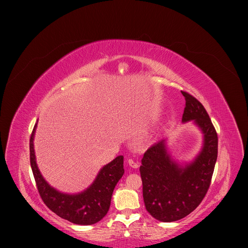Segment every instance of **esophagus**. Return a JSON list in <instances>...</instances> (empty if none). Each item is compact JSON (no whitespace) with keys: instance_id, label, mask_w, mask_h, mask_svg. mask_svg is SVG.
Instances as JSON below:
<instances>
[{"instance_id":"obj_1","label":"esophagus","mask_w":248,"mask_h":248,"mask_svg":"<svg viewBox=\"0 0 248 248\" xmlns=\"http://www.w3.org/2000/svg\"><path fill=\"white\" fill-rule=\"evenodd\" d=\"M127 163H128L129 166H131L132 168H135V169H137V168L140 167V164H139L137 161H135L134 159H128Z\"/></svg>"}]
</instances>
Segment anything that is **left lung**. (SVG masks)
I'll use <instances>...</instances> for the list:
<instances>
[{
  "label": "left lung",
  "mask_w": 248,
  "mask_h": 248,
  "mask_svg": "<svg viewBox=\"0 0 248 248\" xmlns=\"http://www.w3.org/2000/svg\"><path fill=\"white\" fill-rule=\"evenodd\" d=\"M186 106L182 121L195 122L204 135V145L195 161L186 167L173 162L165 140L150 147L140 167L142 196L148 212L162 222H173L199 206L210 187L218 154L216 129L202 103L181 91Z\"/></svg>",
  "instance_id": "8db88e82"
}]
</instances>
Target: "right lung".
Wrapping results in <instances>:
<instances>
[{"label": "right lung", "mask_w": 248, "mask_h": 248, "mask_svg": "<svg viewBox=\"0 0 248 248\" xmlns=\"http://www.w3.org/2000/svg\"><path fill=\"white\" fill-rule=\"evenodd\" d=\"M36 125L30 138V163L41 199L51 211L74 224L91 225L98 222L108 212L113 189L124 173V157L119 155L104 166L93 184L84 192L76 195L60 193L48 185L38 170L33 145Z\"/></svg>", "instance_id": "add662e5"}]
</instances>
